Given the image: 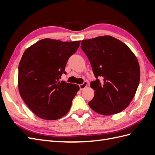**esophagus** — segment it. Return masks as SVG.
<instances>
[{"mask_svg":"<svg viewBox=\"0 0 155 155\" xmlns=\"http://www.w3.org/2000/svg\"><path fill=\"white\" fill-rule=\"evenodd\" d=\"M88 85L87 81H84L81 85H79V88H80V91H83L85 89Z\"/></svg>","mask_w":155,"mask_h":155,"instance_id":"obj_1","label":"esophagus"}]
</instances>
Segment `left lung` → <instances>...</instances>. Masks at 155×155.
<instances>
[{
  "instance_id": "obj_1",
  "label": "left lung",
  "mask_w": 155,
  "mask_h": 155,
  "mask_svg": "<svg viewBox=\"0 0 155 155\" xmlns=\"http://www.w3.org/2000/svg\"><path fill=\"white\" fill-rule=\"evenodd\" d=\"M81 45L97 79L91 83L95 92L89 106L102 115L119 113L129 106L139 85L137 57L123 42L109 35L83 40ZM98 77L104 79L103 84Z\"/></svg>"
}]
</instances>
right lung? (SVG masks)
I'll return each instance as SVG.
<instances>
[{
	"mask_svg": "<svg viewBox=\"0 0 155 155\" xmlns=\"http://www.w3.org/2000/svg\"><path fill=\"white\" fill-rule=\"evenodd\" d=\"M80 41L44 39L27 48L18 64V86L26 105L42 119L55 120L69 111L79 87L59 81Z\"/></svg>",
	"mask_w": 155,
	"mask_h": 155,
	"instance_id": "1",
	"label": "right lung"
}]
</instances>
